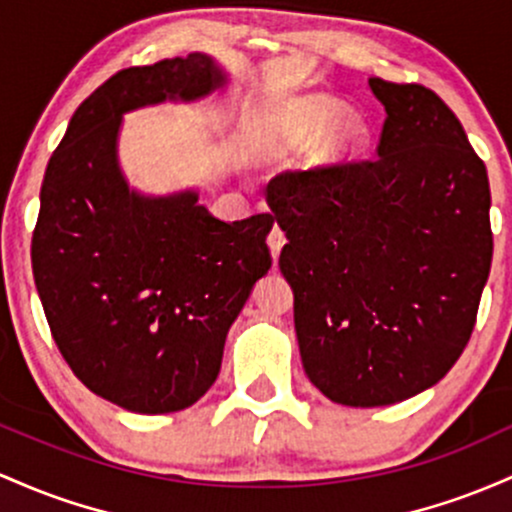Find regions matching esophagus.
<instances>
[{"label": "esophagus", "mask_w": 512, "mask_h": 512, "mask_svg": "<svg viewBox=\"0 0 512 512\" xmlns=\"http://www.w3.org/2000/svg\"><path fill=\"white\" fill-rule=\"evenodd\" d=\"M285 232L283 229H280L278 225H275L273 229H271V234H268V249H271V256H273V261H278V256H280V251H283V246H285Z\"/></svg>", "instance_id": "obj_1"}]
</instances>
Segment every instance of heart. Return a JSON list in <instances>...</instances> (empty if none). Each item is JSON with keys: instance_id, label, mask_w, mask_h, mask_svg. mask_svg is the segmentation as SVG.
<instances>
[{"instance_id": "obj_1", "label": "heart", "mask_w": 512, "mask_h": 512, "mask_svg": "<svg viewBox=\"0 0 512 512\" xmlns=\"http://www.w3.org/2000/svg\"><path fill=\"white\" fill-rule=\"evenodd\" d=\"M370 142V125L326 94H307L285 103L271 130L273 157H295L314 145V166L341 169L360 157Z\"/></svg>"}]
</instances>
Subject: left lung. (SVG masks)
Returning a JSON list of instances; mask_svg holds the SVG:
<instances>
[{
	"label": "left lung",
	"instance_id": "obj_1",
	"mask_svg": "<svg viewBox=\"0 0 512 512\" xmlns=\"http://www.w3.org/2000/svg\"><path fill=\"white\" fill-rule=\"evenodd\" d=\"M370 89L387 111L377 159L268 183L304 372L360 409L450 372L493 256L486 166L455 113L421 84L372 77Z\"/></svg>",
	"mask_w": 512,
	"mask_h": 512
}]
</instances>
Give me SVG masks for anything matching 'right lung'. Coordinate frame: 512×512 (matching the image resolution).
Returning <instances> with one entry per match:
<instances>
[{"label":"right lung","mask_w":512,"mask_h":512,"mask_svg":"<svg viewBox=\"0 0 512 512\" xmlns=\"http://www.w3.org/2000/svg\"><path fill=\"white\" fill-rule=\"evenodd\" d=\"M225 84L205 53L120 70L74 111L45 169L31 241L40 302L74 375L125 411H181L208 392L273 263V215L222 222L193 188L135 191L118 162L125 113Z\"/></svg>","instance_id":"add662e5"}]
</instances>
